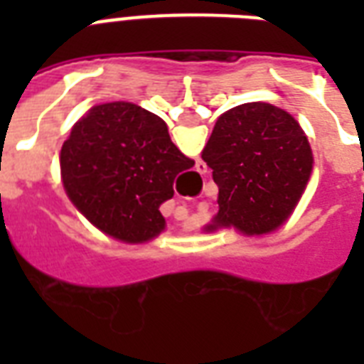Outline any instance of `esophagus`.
Masks as SVG:
<instances>
[{
  "label": "esophagus",
  "instance_id": "esophagus-1",
  "mask_svg": "<svg viewBox=\"0 0 364 364\" xmlns=\"http://www.w3.org/2000/svg\"><path fill=\"white\" fill-rule=\"evenodd\" d=\"M196 171H198L200 176H204V173H208V166H205L204 162H198V164H196ZM187 213H188L187 208H183V205H179V208L176 210V215H181V219H185Z\"/></svg>",
  "mask_w": 364,
  "mask_h": 364
}]
</instances>
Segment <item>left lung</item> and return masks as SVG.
Segmentation results:
<instances>
[{
	"mask_svg": "<svg viewBox=\"0 0 364 364\" xmlns=\"http://www.w3.org/2000/svg\"><path fill=\"white\" fill-rule=\"evenodd\" d=\"M202 159L219 187V213L208 230L274 232L299 204L314 168L300 124L276 105L253 102L223 113Z\"/></svg>",
	"mask_w": 364,
	"mask_h": 364,
	"instance_id": "left-lung-1",
	"label": "left lung"
}]
</instances>
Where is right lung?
Returning a JSON list of instances; mask_svg holds the SVG:
<instances>
[{
	"instance_id": "add662e5",
	"label": "right lung",
	"mask_w": 364,
	"mask_h": 364,
	"mask_svg": "<svg viewBox=\"0 0 364 364\" xmlns=\"http://www.w3.org/2000/svg\"><path fill=\"white\" fill-rule=\"evenodd\" d=\"M166 122L130 102L94 105L71 128L60 151L62 181L75 208L102 232L128 243L159 236L160 204L188 171Z\"/></svg>"
}]
</instances>
